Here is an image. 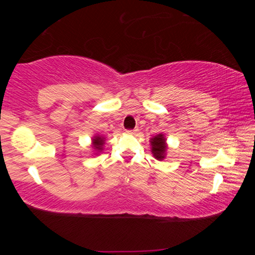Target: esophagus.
<instances>
[{
	"label": "esophagus",
	"instance_id": "34e87169",
	"mask_svg": "<svg viewBox=\"0 0 255 255\" xmlns=\"http://www.w3.org/2000/svg\"><path fill=\"white\" fill-rule=\"evenodd\" d=\"M138 131V128H135V129H129V130H127V132L129 133H135Z\"/></svg>",
	"mask_w": 255,
	"mask_h": 255
}]
</instances>
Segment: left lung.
I'll use <instances>...</instances> for the list:
<instances>
[{"label": "left lung", "instance_id": "8db88e82", "mask_svg": "<svg viewBox=\"0 0 255 255\" xmlns=\"http://www.w3.org/2000/svg\"><path fill=\"white\" fill-rule=\"evenodd\" d=\"M150 144H152V153L155 156V158L163 159L164 156H165L166 146H165V138L163 137L162 133H159V135L152 138Z\"/></svg>", "mask_w": 255, "mask_h": 255}]
</instances>
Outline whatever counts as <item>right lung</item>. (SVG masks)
Wrapping results in <instances>:
<instances>
[{"label":"right lung","mask_w":255,"mask_h":255,"mask_svg":"<svg viewBox=\"0 0 255 255\" xmlns=\"http://www.w3.org/2000/svg\"><path fill=\"white\" fill-rule=\"evenodd\" d=\"M105 141H103V138L100 136H97L93 139V147L96 149H102V145Z\"/></svg>","instance_id":"1"}]
</instances>
